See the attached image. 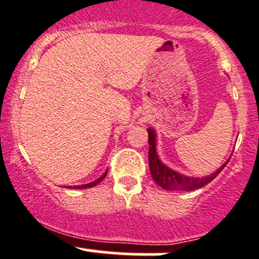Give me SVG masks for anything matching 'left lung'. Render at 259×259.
Segmentation results:
<instances>
[{"label": "left lung", "instance_id": "obj_1", "mask_svg": "<svg viewBox=\"0 0 259 259\" xmlns=\"http://www.w3.org/2000/svg\"><path fill=\"white\" fill-rule=\"evenodd\" d=\"M148 143H149V151H148V158H149V169H151V174L153 180L157 183L158 185L162 186L163 189L166 190H195V189L202 188L211 180L215 179L218 175L221 173L222 169L226 166L229 163L227 160L219 170L215 173L208 175L205 178H189L185 175L177 173V171L171 170L168 166H165L160 162L158 158L157 152H155V133L152 128L148 130Z\"/></svg>", "mask_w": 259, "mask_h": 259}]
</instances>
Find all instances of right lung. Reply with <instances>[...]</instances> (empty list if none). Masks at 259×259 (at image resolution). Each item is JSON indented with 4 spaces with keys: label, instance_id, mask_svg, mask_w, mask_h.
I'll return each instance as SVG.
<instances>
[{
    "label": "right lung",
    "instance_id": "1",
    "mask_svg": "<svg viewBox=\"0 0 259 259\" xmlns=\"http://www.w3.org/2000/svg\"><path fill=\"white\" fill-rule=\"evenodd\" d=\"M106 174H107V171H106V173H105L104 175H102V177H101V178H99V179H97V180H95V182H93V183H89V184H85V185H77V186H75V188H76V189H85V188H93V186H95V185H97V184H99V183H100V182H101V180H102V179H104V178H105V177H106Z\"/></svg>",
    "mask_w": 259,
    "mask_h": 259
}]
</instances>
